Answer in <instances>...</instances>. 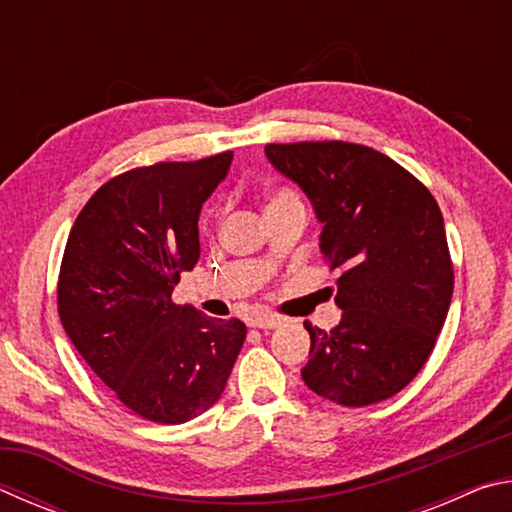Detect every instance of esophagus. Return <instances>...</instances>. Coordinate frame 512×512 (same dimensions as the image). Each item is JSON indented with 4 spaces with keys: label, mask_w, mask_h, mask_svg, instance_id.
Returning <instances> with one entry per match:
<instances>
[{
    "label": "esophagus",
    "mask_w": 512,
    "mask_h": 512,
    "mask_svg": "<svg viewBox=\"0 0 512 512\" xmlns=\"http://www.w3.org/2000/svg\"><path fill=\"white\" fill-rule=\"evenodd\" d=\"M282 320V316H275L271 311H255V314L248 316V325L259 329H275L282 325Z\"/></svg>",
    "instance_id": "1"
}]
</instances>
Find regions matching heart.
I'll return each instance as SVG.
<instances>
[{"instance_id":"b5f03b06","label":"heart","mask_w":512,"mask_h":512,"mask_svg":"<svg viewBox=\"0 0 512 512\" xmlns=\"http://www.w3.org/2000/svg\"><path fill=\"white\" fill-rule=\"evenodd\" d=\"M277 203H300L296 194L291 192H277L271 196V201H268V205H277Z\"/></svg>"}]
</instances>
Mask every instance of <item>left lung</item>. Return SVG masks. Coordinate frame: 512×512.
<instances>
[{
  "label": "left lung",
  "mask_w": 512,
  "mask_h": 512,
  "mask_svg": "<svg viewBox=\"0 0 512 512\" xmlns=\"http://www.w3.org/2000/svg\"><path fill=\"white\" fill-rule=\"evenodd\" d=\"M266 160L309 198L320 253L339 268L334 329L305 320L309 391L341 406L400 393L422 370L454 291L443 214L388 155L350 142L268 144Z\"/></svg>",
  "instance_id": "obj_1"
}]
</instances>
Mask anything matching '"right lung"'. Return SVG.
Returning <instances> with one entry per match:
<instances>
[{"label":"right lung","instance_id":"obj_1","mask_svg":"<svg viewBox=\"0 0 512 512\" xmlns=\"http://www.w3.org/2000/svg\"><path fill=\"white\" fill-rule=\"evenodd\" d=\"M230 164L225 151L121 173L67 237L60 323L103 384L151 422H187L219 402L246 339L239 318L171 302L201 257L198 216Z\"/></svg>","mask_w":512,"mask_h":512}]
</instances>
